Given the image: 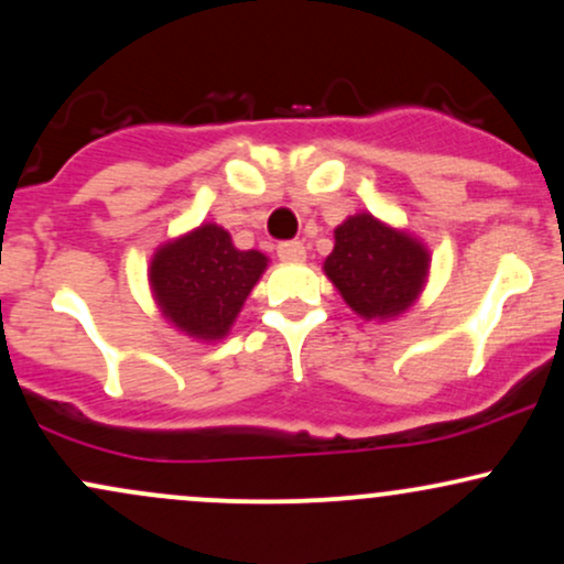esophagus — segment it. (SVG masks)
I'll return each instance as SVG.
<instances>
[{
	"mask_svg": "<svg viewBox=\"0 0 564 564\" xmlns=\"http://www.w3.org/2000/svg\"><path fill=\"white\" fill-rule=\"evenodd\" d=\"M275 251L283 262H302L307 257V249H304L302 241H281L275 246Z\"/></svg>",
	"mask_w": 564,
	"mask_h": 564,
	"instance_id": "1",
	"label": "esophagus"
}]
</instances>
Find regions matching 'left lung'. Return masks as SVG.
Masks as SVG:
<instances>
[{
  "label": "left lung",
  "mask_w": 564,
  "mask_h": 564,
  "mask_svg": "<svg viewBox=\"0 0 564 564\" xmlns=\"http://www.w3.org/2000/svg\"><path fill=\"white\" fill-rule=\"evenodd\" d=\"M334 251L323 270L364 318H394L424 286L430 254L416 238L387 228L371 215H355L334 230Z\"/></svg>",
  "instance_id": "obj_1"
}]
</instances>
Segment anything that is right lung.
<instances>
[{
	"instance_id": "obj_1",
	"label": "right lung",
	"mask_w": 564,
	"mask_h": 564,
	"mask_svg": "<svg viewBox=\"0 0 564 564\" xmlns=\"http://www.w3.org/2000/svg\"><path fill=\"white\" fill-rule=\"evenodd\" d=\"M264 268L268 257L260 251H238L228 230L200 225L161 246L151 262V286L174 326L198 339H223Z\"/></svg>"
}]
</instances>
